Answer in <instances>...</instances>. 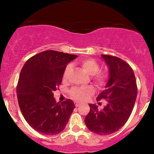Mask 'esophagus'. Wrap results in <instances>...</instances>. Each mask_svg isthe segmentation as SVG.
I'll return each mask as SVG.
<instances>
[{
    "instance_id": "34e87169",
    "label": "esophagus",
    "mask_w": 154,
    "mask_h": 154,
    "mask_svg": "<svg viewBox=\"0 0 154 154\" xmlns=\"http://www.w3.org/2000/svg\"><path fill=\"white\" fill-rule=\"evenodd\" d=\"M75 104L76 107H78V106H79L82 105V103H80V102L76 101V102H75Z\"/></svg>"
}]
</instances>
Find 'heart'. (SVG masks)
Masks as SVG:
<instances>
[{
  "instance_id": "1",
  "label": "heart",
  "mask_w": 154,
  "mask_h": 154,
  "mask_svg": "<svg viewBox=\"0 0 154 154\" xmlns=\"http://www.w3.org/2000/svg\"><path fill=\"white\" fill-rule=\"evenodd\" d=\"M79 64L89 75L93 76V79L98 87H102L106 82L108 75L105 72H99L100 66L98 63L93 59H82L79 61ZM72 71V66L67 65L63 72V79L64 80L68 78ZM94 93V88L91 86L84 88H73L70 91V95L74 99L77 100H85L89 95Z\"/></svg>"
}]
</instances>
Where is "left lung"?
I'll list each match as a JSON object with an SVG mask.
<instances>
[{
	"instance_id": "1",
	"label": "left lung",
	"mask_w": 154,
	"mask_h": 154,
	"mask_svg": "<svg viewBox=\"0 0 154 154\" xmlns=\"http://www.w3.org/2000/svg\"><path fill=\"white\" fill-rule=\"evenodd\" d=\"M109 68V79L105 90L97 100L105 99L107 104L98 110L89 103L90 112L85 119L87 128L97 135H110L119 130L131 114L137 94L134 72L123 60L109 55H101Z\"/></svg>"
}]
</instances>
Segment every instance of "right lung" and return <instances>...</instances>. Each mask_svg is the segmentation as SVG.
I'll use <instances>...</instances> for the list:
<instances>
[{
	"label": "right lung",
	"mask_w": 154,
	"mask_h": 154,
	"mask_svg": "<svg viewBox=\"0 0 154 154\" xmlns=\"http://www.w3.org/2000/svg\"><path fill=\"white\" fill-rule=\"evenodd\" d=\"M77 57L45 51L24 63L17 85V98L24 119L36 131L54 135L64 130L75 105L70 99L57 103L53 92L61 83L66 65Z\"/></svg>",
	"instance_id": "right-lung-1"
}]
</instances>
